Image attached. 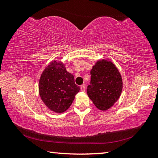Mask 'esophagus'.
Masks as SVG:
<instances>
[{
	"label": "esophagus",
	"instance_id": "1",
	"mask_svg": "<svg viewBox=\"0 0 158 158\" xmlns=\"http://www.w3.org/2000/svg\"><path fill=\"white\" fill-rule=\"evenodd\" d=\"M80 89H81V91L84 92L85 90V85H84V84L81 85V87H80Z\"/></svg>",
	"mask_w": 158,
	"mask_h": 158
}]
</instances>
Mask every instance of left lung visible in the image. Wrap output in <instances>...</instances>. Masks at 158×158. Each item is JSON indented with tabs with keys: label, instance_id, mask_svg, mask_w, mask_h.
Wrapping results in <instances>:
<instances>
[{
	"label": "left lung",
	"instance_id": "obj_1",
	"mask_svg": "<svg viewBox=\"0 0 158 158\" xmlns=\"http://www.w3.org/2000/svg\"><path fill=\"white\" fill-rule=\"evenodd\" d=\"M90 82L87 94L96 107L109 109L118 100L123 89L121 75L111 61L98 60L90 71Z\"/></svg>",
	"mask_w": 158,
	"mask_h": 158
}]
</instances>
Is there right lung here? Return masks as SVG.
Listing matches in <instances>:
<instances>
[{"label":"right lung","mask_w":158,"mask_h":158,"mask_svg":"<svg viewBox=\"0 0 158 158\" xmlns=\"http://www.w3.org/2000/svg\"><path fill=\"white\" fill-rule=\"evenodd\" d=\"M79 90L74 76L66 70L63 63L56 60L50 63L40 79L42 100L51 111L56 113H63L70 106Z\"/></svg>","instance_id":"obj_1"}]
</instances>
